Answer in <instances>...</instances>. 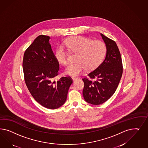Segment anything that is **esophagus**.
Masks as SVG:
<instances>
[{
    "label": "esophagus",
    "mask_w": 148,
    "mask_h": 148,
    "mask_svg": "<svg viewBox=\"0 0 148 148\" xmlns=\"http://www.w3.org/2000/svg\"><path fill=\"white\" fill-rule=\"evenodd\" d=\"M72 80H73V81H74L76 80L78 78H77V77H72Z\"/></svg>",
    "instance_id": "esophagus-1"
}]
</instances>
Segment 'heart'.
I'll return each mask as SVG.
<instances>
[{
    "label": "heart",
    "mask_w": 148,
    "mask_h": 148,
    "mask_svg": "<svg viewBox=\"0 0 148 148\" xmlns=\"http://www.w3.org/2000/svg\"><path fill=\"white\" fill-rule=\"evenodd\" d=\"M64 45L71 53L77 54L76 62L69 64L64 70L65 74L70 76H77L86 68L88 71L96 69L103 61L106 53V46L103 42L84 36L71 37L64 41ZM54 55L60 64H67L69 53L62 46L58 47Z\"/></svg>",
    "instance_id": "b5f03b06"
}]
</instances>
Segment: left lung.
<instances>
[{"instance_id":"8db88e82","label":"left lung","mask_w":148,"mask_h":148,"mask_svg":"<svg viewBox=\"0 0 148 148\" xmlns=\"http://www.w3.org/2000/svg\"><path fill=\"white\" fill-rule=\"evenodd\" d=\"M100 35L106 46L105 58L88 74V77L82 79L84 98L86 102L95 105L103 103L112 97L123 74L121 55L116 43L102 34Z\"/></svg>"}]
</instances>
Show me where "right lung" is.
<instances>
[{"mask_svg": "<svg viewBox=\"0 0 148 148\" xmlns=\"http://www.w3.org/2000/svg\"><path fill=\"white\" fill-rule=\"evenodd\" d=\"M50 38L40 35L34 40L24 54L23 69L26 85L33 98L45 108L56 109L65 103L73 81L70 76L54 80L60 67Z\"/></svg>", "mask_w": 148, "mask_h": 148, "instance_id": "1", "label": "right lung"}]
</instances>
